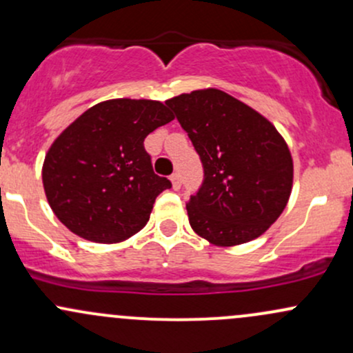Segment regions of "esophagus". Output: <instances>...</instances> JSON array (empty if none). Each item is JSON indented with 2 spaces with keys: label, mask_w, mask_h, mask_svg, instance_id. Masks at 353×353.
I'll return each mask as SVG.
<instances>
[{
  "label": "esophagus",
  "mask_w": 353,
  "mask_h": 353,
  "mask_svg": "<svg viewBox=\"0 0 353 353\" xmlns=\"http://www.w3.org/2000/svg\"><path fill=\"white\" fill-rule=\"evenodd\" d=\"M170 183H172L174 191H179V189H181V177H179V174L174 172L172 176H170Z\"/></svg>",
  "instance_id": "obj_1"
}]
</instances>
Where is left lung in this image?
<instances>
[{
	"instance_id": "obj_1",
	"label": "left lung",
	"mask_w": 353,
	"mask_h": 353,
	"mask_svg": "<svg viewBox=\"0 0 353 353\" xmlns=\"http://www.w3.org/2000/svg\"><path fill=\"white\" fill-rule=\"evenodd\" d=\"M199 154L204 181L185 204L189 224L216 246L256 239L292 194L293 159L268 119L218 88L165 100Z\"/></svg>"
}]
</instances>
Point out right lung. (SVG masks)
Returning <instances> with one entry per match:
<instances>
[{"mask_svg": "<svg viewBox=\"0 0 353 353\" xmlns=\"http://www.w3.org/2000/svg\"><path fill=\"white\" fill-rule=\"evenodd\" d=\"M174 115L157 100L114 99L83 112L45 156L50 208L72 233L94 243L125 241L145 226L170 181L154 174L144 139Z\"/></svg>", "mask_w": 353, "mask_h": 353, "instance_id": "add662e5", "label": "right lung"}]
</instances>
